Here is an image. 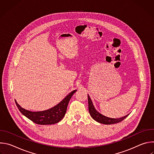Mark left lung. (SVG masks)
Returning a JSON list of instances; mask_svg holds the SVG:
<instances>
[{
	"label": "left lung",
	"instance_id": "1",
	"mask_svg": "<svg viewBox=\"0 0 154 154\" xmlns=\"http://www.w3.org/2000/svg\"><path fill=\"white\" fill-rule=\"evenodd\" d=\"M88 109H89L90 114L93 119H94L96 121L99 123L107 124V125L118 123L123 121L128 115H127L126 116H124V117L119 118H108L105 116H103V115L100 114L99 112H98L96 110L93 104L92 100L88 94Z\"/></svg>",
	"mask_w": 154,
	"mask_h": 154
}]
</instances>
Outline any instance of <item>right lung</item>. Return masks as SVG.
I'll use <instances>...</instances> for the list:
<instances>
[{"mask_svg":"<svg viewBox=\"0 0 154 154\" xmlns=\"http://www.w3.org/2000/svg\"><path fill=\"white\" fill-rule=\"evenodd\" d=\"M77 91L74 90L66 96L55 106L41 112H31L22 108L15 100L16 104L20 112L33 122L39 125L54 124L60 122L66 112L68 103L72 95Z\"/></svg>","mask_w":154,"mask_h":154,"instance_id":"add662e5","label":"right lung"}]
</instances>
